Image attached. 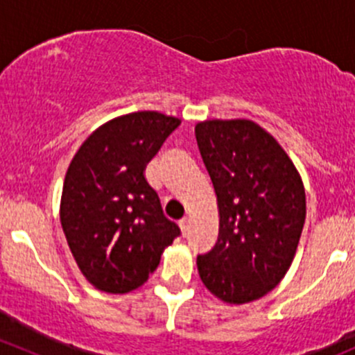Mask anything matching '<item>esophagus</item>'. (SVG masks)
Listing matches in <instances>:
<instances>
[{
	"mask_svg": "<svg viewBox=\"0 0 355 355\" xmlns=\"http://www.w3.org/2000/svg\"><path fill=\"white\" fill-rule=\"evenodd\" d=\"M178 225H180V230H182V234H187V232H189V227H191V220H189V218H182V220H180V223H178Z\"/></svg>",
	"mask_w": 355,
	"mask_h": 355,
	"instance_id": "34e87169",
	"label": "esophagus"
}]
</instances>
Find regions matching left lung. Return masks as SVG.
<instances>
[{"label": "left lung", "mask_w": 355, "mask_h": 355, "mask_svg": "<svg viewBox=\"0 0 355 355\" xmlns=\"http://www.w3.org/2000/svg\"><path fill=\"white\" fill-rule=\"evenodd\" d=\"M196 139L220 211L213 249L198 256L202 284L230 304L261 299L285 277L306 221V192L277 139L250 120H207Z\"/></svg>", "instance_id": "1"}]
</instances>
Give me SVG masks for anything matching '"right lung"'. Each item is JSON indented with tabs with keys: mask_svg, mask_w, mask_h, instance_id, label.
Masks as SVG:
<instances>
[{
	"mask_svg": "<svg viewBox=\"0 0 355 355\" xmlns=\"http://www.w3.org/2000/svg\"><path fill=\"white\" fill-rule=\"evenodd\" d=\"M178 125L157 111L118 116L92 132L68 166L60 220L82 275L103 292L141 287L180 235L144 177Z\"/></svg>",
	"mask_w": 355,
	"mask_h": 355,
	"instance_id": "add662e5",
	"label": "right lung"
}]
</instances>
